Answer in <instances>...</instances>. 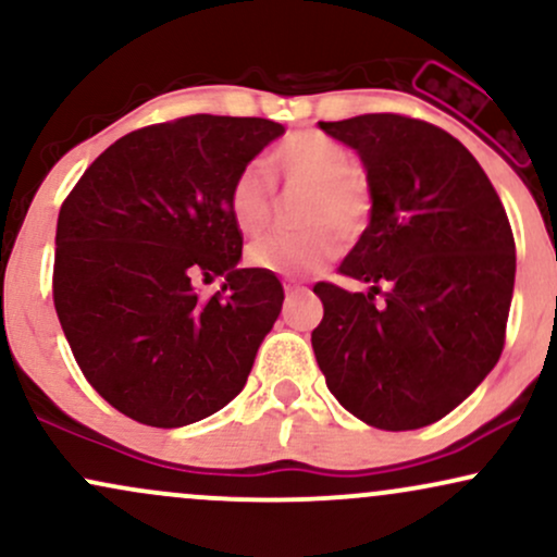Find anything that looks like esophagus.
Here are the masks:
<instances>
[{"label": "esophagus", "instance_id": "1", "mask_svg": "<svg viewBox=\"0 0 557 557\" xmlns=\"http://www.w3.org/2000/svg\"><path fill=\"white\" fill-rule=\"evenodd\" d=\"M285 293L287 296H298V293H309V287L298 283V280H285Z\"/></svg>", "mask_w": 557, "mask_h": 557}]
</instances>
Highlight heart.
Wrapping results in <instances>:
<instances>
[{"instance_id":"heart-1","label":"heart","mask_w":557,"mask_h":557,"mask_svg":"<svg viewBox=\"0 0 557 557\" xmlns=\"http://www.w3.org/2000/svg\"><path fill=\"white\" fill-rule=\"evenodd\" d=\"M272 172L285 183L306 185V222L300 233H280L251 246L248 259L253 267L277 274H306L322 270L341 253V230L345 238H356L367 227L372 196L367 181L354 170V157L324 133H296L285 138L270 157ZM227 209L235 227L246 235H259L270 225L272 188L259 164L238 172L227 194Z\"/></svg>"}]
</instances>
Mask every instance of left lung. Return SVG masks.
Returning a JSON list of instances; mask_svg holds the SVG:
<instances>
[{
	"instance_id": "left-lung-1",
	"label": "left lung",
	"mask_w": 557,
	"mask_h": 557,
	"mask_svg": "<svg viewBox=\"0 0 557 557\" xmlns=\"http://www.w3.org/2000/svg\"><path fill=\"white\" fill-rule=\"evenodd\" d=\"M319 127L361 157L372 214L341 264L369 290L314 285L324 306L311 332L317 363L356 419L419 430L469 398L500 359L513 233L490 177L450 133L403 114Z\"/></svg>"
}]
</instances>
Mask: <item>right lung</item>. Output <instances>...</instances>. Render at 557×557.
Returning <instances> with one entry per match:
<instances>
[{
	"label": "right lung",
	"instance_id": "right-lung-1",
	"mask_svg": "<svg viewBox=\"0 0 557 557\" xmlns=\"http://www.w3.org/2000/svg\"><path fill=\"white\" fill-rule=\"evenodd\" d=\"M285 127L190 114L114 140L57 220L54 309L81 372L149 426H185L246 385L283 309L274 272L240 270L230 185ZM225 276L212 299L198 278Z\"/></svg>",
	"mask_w": 557,
	"mask_h": 557
}]
</instances>
